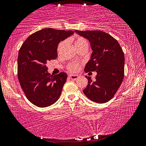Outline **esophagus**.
I'll return each instance as SVG.
<instances>
[{
	"mask_svg": "<svg viewBox=\"0 0 146 146\" xmlns=\"http://www.w3.org/2000/svg\"><path fill=\"white\" fill-rule=\"evenodd\" d=\"M69 77L71 80H77L78 78V76L76 75H69Z\"/></svg>",
	"mask_w": 146,
	"mask_h": 146,
	"instance_id": "esophagus-1",
	"label": "esophagus"
}]
</instances>
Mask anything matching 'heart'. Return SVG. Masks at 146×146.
Here are the masks:
<instances>
[{
    "mask_svg": "<svg viewBox=\"0 0 146 146\" xmlns=\"http://www.w3.org/2000/svg\"><path fill=\"white\" fill-rule=\"evenodd\" d=\"M74 44H75V47L77 48V49L81 48L82 47H88V41H86L85 38H82V37L77 36L76 38H74ZM66 43V41H62L58 45V50H60L62 47H64V45ZM80 67V64L75 63V62H71L68 64L67 68L69 71H71V72H77V71L79 70Z\"/></svg>",
    "mask_w": 146,
    "mask_h": 146,
    "instance_id": "b5f03b06",
    "label": "heart"
}]
</instances>
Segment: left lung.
Instances as JSON below:
<instances>
[{"mask_svg": "<svg viewBox=\"0 0 146 146\" xmlns=\"http://www.w3.org/2000/svg\"><path fill=\"white\" fill-rule=\"evenodd\" d=\"M75 32L89 40L93 50L84 71L97 72L95 81L86 76L88 82L83 92L94 102H108L114 96L123 80L125 57L123 50L118 41L105 32Z\"/></svg>", "mask_w": 146, "mask_h": 146, "instance_id": "1", "label": "left lung"}]
</instances>
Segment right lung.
Masks as SVG:
<instances>
[{"label": "right lung", "mask_w": 146, "mask_h": 146, "mask_svg": "<svg viewBox=\"0 0 146 146\" xmlns=\"http://www.w3.org/2000/svg\"><path fill=\"white\" fill-rule=\"evenodd\" d=\"M73 33L72 31L44 29L29 36L21 47L18 79L25 96L34 105L47 107L60 96L68 75L64 72L51 75L46 64L56 58L58 43Z\"/></svg>", "instance_id": "add662e5"}]
</instances>
